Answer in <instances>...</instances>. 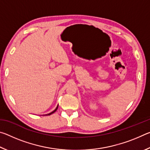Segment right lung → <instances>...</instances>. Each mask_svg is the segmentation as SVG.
Instances as JSON below:
<instances>
[{
	"label": "right lung",
	"instance_id": "obj_1",
	"mask_svg": "<svg viewBox=\"0 0 150 150\" xmlns=\"http://www.w3.org/2000/svg\"><path fill=\"white\" fill-rule=\"evenodd\" d=\"M57 108H58V105H57V107H56V108H55V110H54V111H52V112H50V113H49V114H47V115H52V114H53V113H54V112H55L57 110Z\"/></svg>",
	"mask_w": 150,
	"mask_h": 150
}]
</instances>
